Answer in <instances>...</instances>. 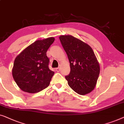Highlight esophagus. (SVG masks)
Masks as SVG:
<instances>
[{
	"mask_svg": "<svg viewBox=\"0 0 124 124\" xmlns=\"http://www.w3.org/2000/svg\"><path fill=\"white\" fill-rule=\"evenodd\" d=\"M55 71H57V72H60V68H56V69H55Z\"/></svg>",
	"mask_w": 124,
	"mask_h": 124,
	"instance_id": "1",
	"label": "esophagus"
}]
</instances>
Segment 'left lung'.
I'll return each instance as SVG.
<instances>
[{
    "instance_id": "left-lung-1",
    "label": "left lung",
    "mask_w": 124,
    "mask_h": 124,
    "mask_svg": "<svg viewBox=\"0 0 124 124\" xmlns=\"http://www.w3.org/2000/svg\"><path fill=\"white\" fill-rule=\"evenodd\" d=\"M60 40L70 64V73L65 76L68 84L80 95L89 93L96 85L100 67L89 45L71 35H62Z\"/></svg>"
}]
</instances>
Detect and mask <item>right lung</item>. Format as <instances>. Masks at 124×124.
<instances>
[{
    "instance_id": "1",
    "label": "right lung",
    "mask_w": 124,
    "mask_h": 124,
    "mask_svg": "<svg viewBox=\"0 0 124 124\" xmlns=\"http://www.w3.org/2000/svg\"><path fill=\"white\" fill-rule=\"evenodd\" d=\"M54 41L53 37L36 40L16 58L12 75L23 91L35 93L49 86L54 72L49 69L46 52Z\"/></svg>"
}]
</instances>
